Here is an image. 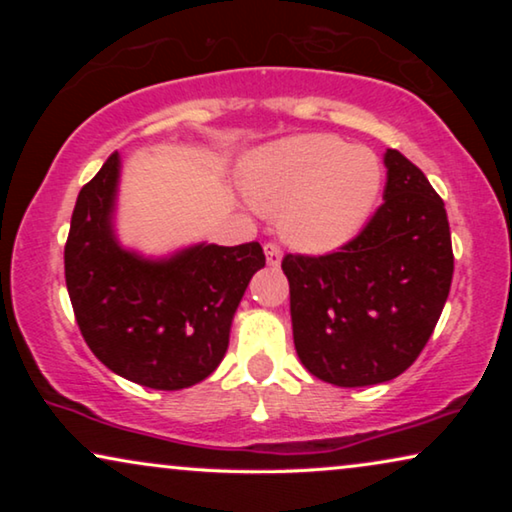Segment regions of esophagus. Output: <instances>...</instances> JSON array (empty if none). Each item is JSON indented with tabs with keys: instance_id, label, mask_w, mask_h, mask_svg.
I'll list each match as a JSON object with an SVG mask.
<instances>
[{
	"instance_id": "34e87169",
	"label": "esophagus",
	"mask_w": 512,
	"mask_h": 512,
	"mask_svg": "<svg viewBox=\"0 0 512 512\" xmlns=\"http://www.w3.org/2000/svg\"><path fill=\"white\" fill-rule=\"evenodd\" d=\"M263 249H265V261H268V265H272V268H277V265L282 263V249L272 242L265 244Z\"/></svg>"
}]
</instances>
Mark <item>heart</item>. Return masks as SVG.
<instances>
[{
	"label": "heart",
	"instance_id": "b5f03b06",
	"mask_svg": "<svg viewBox=\"0 0 512 512\" xmlns=\"http://www.w3.org/2000/svg\"><path fill=\"white\" fill-rule=\"evenodd\" d=\"M382 163L366 146L331 135H298L258 146L240 163L242 191L265 214H279L291 247L321 254L366 226L382 191Z\"/></svg>",
	"mask_w": 512,
	"mask_h": 512
}]
</instances>
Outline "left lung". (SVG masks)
<instances>
[{"mask_svg": "<svg viewBox=\"0 0 512 512\" xmlns=\"http://www.w3.org/2000/svg\"><path fill=\"white\" fill-rule=\"evenodd\" d=\"M384 167V202L352 242L282 261L298 359L335 387H370L408 370L450 293L445 202L403 153L387 149Z\"/></svg>", "mask_w": 512, "mask_h": 512, "instance_id": "obj_1", "label": "left lung"}]
</instances>
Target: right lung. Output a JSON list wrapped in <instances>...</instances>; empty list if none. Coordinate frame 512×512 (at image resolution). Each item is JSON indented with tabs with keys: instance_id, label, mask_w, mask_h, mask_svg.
Segmentation results:
<instances>
[{
	"instance_id": "obj_1",
	"label": "right lung",
	"mask_w": 512,
	"mask_h": 512,
	"mask_svg": "<svg viewBox=\"0 0 512 512\" xmlns=\"http://www.w3.org/2000/svg\"><path fill=\"white\" fill-rule=\"evenodd\" d=\"M121 156L81 188L65 247L76 324L111 373L149 389L193 387L219 368L251 277L265 265L258 242H198L144 256L116 235Z\"/></svg>"
}]
</instances>
